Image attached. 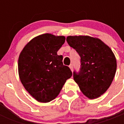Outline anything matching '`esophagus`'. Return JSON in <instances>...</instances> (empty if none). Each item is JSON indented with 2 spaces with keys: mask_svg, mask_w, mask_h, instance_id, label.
Masks as SVG:
<instances>
[{
  "mask_svg": "<svg viewBox=\"0 0 124 124\" xmlns=\"http://www.w3.org/2000/svg\"><path fill=\"white\" fill-rule=\"evenodd\" d=\"M69 67H70V68L71 69V70L72 71H73V64H70V65L69 66Z\"/></svg>",
  "mask_w": 124,
  "mask_h": 124,
  "instance_id": "34e87169",
  "label": "esophagus"
}]
</instances>
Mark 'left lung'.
<instances>
[{
	"label": "left lung",
	"instance_id": "8db88e82",
	"mask_svg": "<svg viewBox=\"0 0 124 124\" xmlns=\"http://www.w3.org/2000/svg\"><path fill=\"white\" fill-rule=\"evenodd\" d=\"M66 41L81 57L79 73L73 78L89 99L100 97L110 86L117 70L114 53L100 39L89 36H69Z\"/></svg>",
	"mask_w": 124,
	"mask_h": 124
}]
</instances>
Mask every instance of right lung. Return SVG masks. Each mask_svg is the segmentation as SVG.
I'll use <instances>...</instances> for the list:
<instances>
[{
  "label": "right lung",
  "instance_id": "add662e5",
  "mask_svg": "<svg viewBox=\"0 0 124 124\" xmlns=\"http://www.w3.org/2000/svg\"><path fill=\"white\" fill-rule=\"evenodd\" d=\"M65 39L64 36L43 34L30 40L20 54V79L38 102H48L55 99L71 77L70 68L63 65V56L57 54Z\"/></svg>",
  "mask_w": 124,
  "mask_h": 124
}]
</instances>
